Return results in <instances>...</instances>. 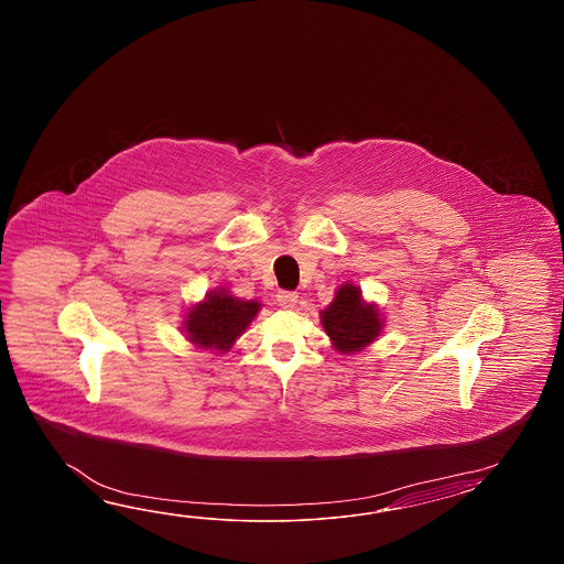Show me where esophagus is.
Masks as SVG:
<instances>
[{"instance_id": "obj_1", "label": "esophagus", "mask_w": 564, "mask_h": 564, "mask_svg": "<svg viewBox=\"0 0 564 564\" xmlns=\"http://www.w3.org/2000/svg\"><path fill=\"white\" fill-rule=\"evenodd\" d=\"M276 300L282 308H294L296 302H299V294L290 292V290H280L276 294Z\"/></svg>"}]
</instances>
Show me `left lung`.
<instances>
[{"mask_svg": "<svg viewBox=\"0 0 564 564\" xmlns=\"http://www.w3.org/2000/svg\"><path fill=\"white\" fill-rule=\"evenodd\" d=\"M321 323L340 355L357 352L381 335L383 318L375 304H367L355 284H343L335 300L321 312Z\"/></svg>", "mask_w": 564, "mask_h": 564, "instance_id": "1", "label": "left lung"}]
</instances>
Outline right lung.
Listing matches in <instances>:
<instances>
[{"mask_svg": "<svg viewBox=\"0 0 564 564\" xmlns=\"http://www.w3.org/2000/svg\"><path fill=\"white\" fill-rule=\"evenodd\" d=\"M258 311L260 302L234 299L228 290L217 288L207 292L202 302L193 304L185 316L183 330L195 347L228 352Z\"/></svg>", "mask_w": 564, "mask_h": 564, "instance_id": "obj_1", "label": "right lung"}]
</instances>
